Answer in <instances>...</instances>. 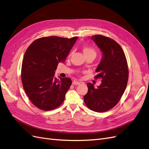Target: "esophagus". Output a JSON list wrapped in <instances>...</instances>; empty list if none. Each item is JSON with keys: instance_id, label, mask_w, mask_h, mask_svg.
<instances>
[{"instance_id": "1", "label": "esophagus", "mask_w": 149, "mask_h": 149, "mask_svg": "<svg viewBox=\"0 0 149 149\" xmlns=\"http://www.w3.org/2000/svg\"><path fill=\"white\" fill-rule=\"evenodd\" d=\"M81 82H79V81H75V80H74L72 81V84L74 85H80Z\"/></svg>"}]
</instances>
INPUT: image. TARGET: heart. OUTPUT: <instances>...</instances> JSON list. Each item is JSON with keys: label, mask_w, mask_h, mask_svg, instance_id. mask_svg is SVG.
<instances>
[{"label": "heart", "mask_w": 149, "mask_h": 149, "mask_svg": "<svg viewBox=\"0 0 149 149\" xmlns=\"http://www.w3.org/2000/svg\"><path fill=\"white\" fill-rule=\"evenodd\" d=\"M82 51H83V53H84L85 57L87 56L88 55H93V56H96V52H95V51L93 49L91 48V47H84Z\"/></svg>", "instance_id": "heart-1"}]
</instances>
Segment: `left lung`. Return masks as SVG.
<instances>
[{"label": "left lung", "instance_id": "8db88e82", "mask_svg": "<svg viewBox=\"0 0 149 149\" xmlns=\"http://www.w3.org/2000/svg\"><path fill=\"white\" fill-rule=\"evenodd\" d=\"M92 39L102 51V57L95 79L102 78V84L95 88L88 83V92L84 97L85 104L96 112H104L119 102L126 88L129 72L127 61L121 47L111 38L102 35Z\"/></svg>", "mask_w": 149, "mask_h": 149}]
</instances>
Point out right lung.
<instances>
[{"mask_svg": "<svg viewBox=\"0 0 149 149\" xmlns=\"http://www.w3.org/2000/svg\"><path fill=\"white\" fill-rule=\"evenodd\" d=\"M78 37L41 38L28 47L22 65V81L25 93L35 107L54 109L64 102L72 84L70 79L55 77L59 62H64Z\"/></svg>", "mask_w": 149, "mask_h": 149, "instance_id": "right-lung-1", "label": "right lung"}]
</instances>
